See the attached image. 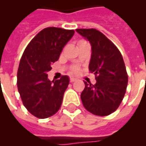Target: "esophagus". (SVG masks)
I'll return each mask as SVG.
<instances>
[{"instance_id":"1","label":"esophagus","mask_w":146,"mask_h":146,"mask_svg":"<svg viewBox=\"0 0 146 146\" xmlns=\"http://www.w3.org/2000/svg\"><path fill=\"white\" fill-rule=\"evenodd\" d=\"M70 80L71 82H75V81H76V80H78V79L76 77H70Z\"/></svg>"}]
</instances>
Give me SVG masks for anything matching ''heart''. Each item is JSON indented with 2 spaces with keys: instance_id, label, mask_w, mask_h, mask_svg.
<instances>
[{
  "instance_id": "1",
  "label": "heart",
  "mask_w": 146,
  "mask_h": 146,
  "mask_svg": "<svg viewBox=\"0 0 146 146\" xmlns=\"http://www.w3.org/2000/svg\"><path fill=\"white\" fill-rule=\"evenodd\" d=\"M72 72L73 73H78L79 72V67L78 66H73L72 68Z\"/></svg>"
}]
</instances>
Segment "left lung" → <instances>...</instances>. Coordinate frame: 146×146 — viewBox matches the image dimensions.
Instances as JSON below:
<instances>
[{"label":"left lung","mask_w":146,"mask_h":146,"mask_svg":"<svg viewBox=\"0 0 146 146\" xmlns=\"http://www.w3.org/2000/svg\"><path fill=\"white\" fill-rule=\"evenodd\" d=\"M92 46L89 69L96 75V83L85 82L81 93L83 106L97 116H107L118 108L128 83L126 66L117 48L95 29H77Z\"/></svg>","instance_id":"obj_1"}]
</instances>
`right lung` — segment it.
I'll return each mask as SVG.
<instances>
[{
  "label": "right lung",
  "mask_w": 146,
  "mask_h": 146,
  "mask_svg": "<svg viewBox=\"0 0 146 146\" xmlns=\"http://www.w3.org/2000/svg\"><path fill=\"white\" fill-rule=\"evenodd\" d=\"M74 33L56 27L44 29L33 38L23 54L17 72V88L25 108L36 117H49L61 106L69 76L50 81L47 73Z\"/></svg>",
  "instance_id": "1"
}]
</instances>
